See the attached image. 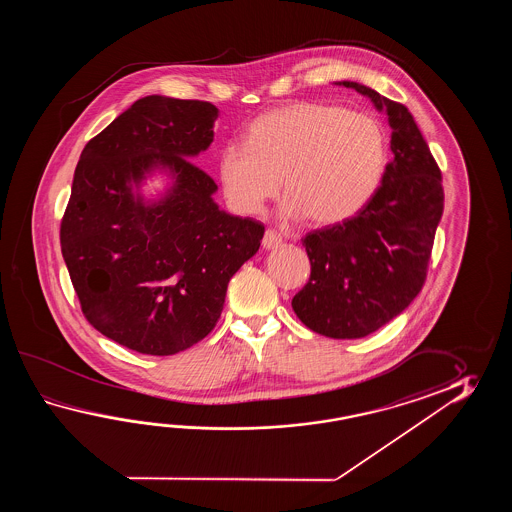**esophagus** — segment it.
Here are the masks:
<instances>
[{
    "label": "esophagus",
    "instance_id": "esophagus-1",
    "mask_svg": "<svg viewBox=\"0 0 512 512\" xmlns=\"http://www.w3.org/2000/svg\"><path fill=\"white\" fill-rule=\"evenodd\" d=\"M261 245H263V249H265V251L278 249V247L282 245V236H280L278 232H274V230H265L263 240H261Z\"/></svg>",
    "mask_w": 512,
    "mask_h": 512
}]
</instances>
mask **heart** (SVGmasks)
Segmentation results:
<instances>
[{
	"label": "heart",
	"mask_w": 512,
	"mask_h": 512,
	"mask_svg": "<svg viewBox=\"0 0 512 512\" xmlns=\"http://www.w3.org/2000/svg\"><path fill=\"white\" fill-rule=\"evenodd\" d=\"M388 168L379 120L324 102H296L252 122L245 144L219 153V181L234 210L258 214L278 194L282 216L337 225L370 203Z\"/></svg>",
	"instance_id": "b5f03b06"
}]
</instances>
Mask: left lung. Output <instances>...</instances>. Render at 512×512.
<instances>
[{"instance_id": "1", "label": "left lung", "mask_w": 512, "mask_h": 512, "mask_svg": "<svg viewBox=\"0 0 512 512\" xmlns=\"http://www.w3.org/2000/svg\"><path fill=\"white\" fill-rule=\"evenodd\" d=\"M370 98L392 128L393 161L357 216L304 238L311 278L293 298L296 316L318 335L368 337L401 315L421 291L443 216L441 172L403 104L359 82H335Z\"/></svg>"}]
</instances>
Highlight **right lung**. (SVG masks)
I'll return each mask as SVG.
<instances>
[{
	"instance_id": "obj_1",
	"label": "right lung",
	"mask_w": 512,
	"mask_h": 512,
	"mask_svg": "<svg viewBox=\"0 0 512 512\" xmlns=\"http://www.w3.org/2000/svg\"><path fill=\"white\" fill-rule=\"evenodd\" d=\"M218 117L210 102L148 95L82 150L62 254L89 324L124 348L164 357L203 340L260 249V221L221 210L218 185L192 163ZM155 173L167 186L148 198Z\"/></svg>"
}]
</instances>
